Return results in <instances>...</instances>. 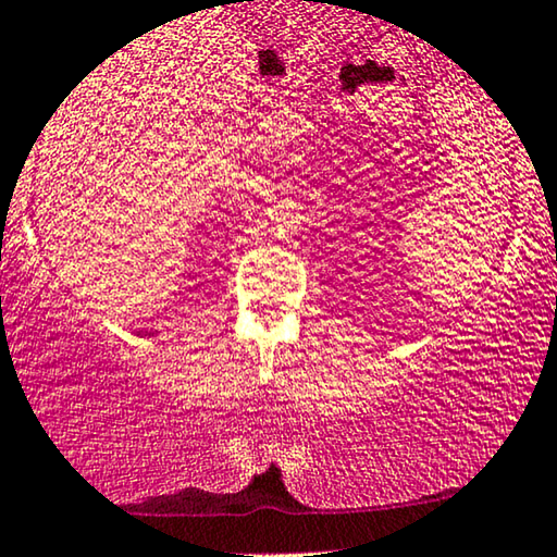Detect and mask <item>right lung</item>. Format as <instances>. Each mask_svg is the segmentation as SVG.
I'll return each instance as SVG.
<instances>
[{"label":"right lung","mask_w":557,"mask_h":557,"mask_svg":"<svg viewBox=\"0 0 557 557\" xmlns=\"http://www.w3.org/2000/svg\"><path fill=\"white\" fill-rule=\"evenodd\" d=\"M148 335H151V333H148Z\"/></svg>","instance_id":"obj_1"}]
</instances>
